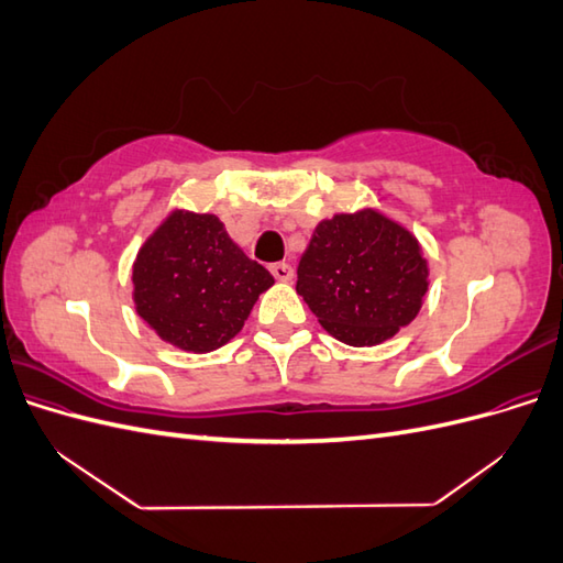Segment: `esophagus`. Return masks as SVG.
I'll use <instances>...</instances> for the list:
<instances>
[{
  "mask_svg": "<svg viewBox=\"0 0 563 563\" xmlns=\"http://www.w3.org/2000/svg\"><path fill=\"white\" fill-rule=\"evenodd\" d=\"M269 272H272V275H275L277 282H291V279H294V267L288 265V263H275V265H269Z\"/></svg>",
  "mask_w": 563,
  "mask_h": 563,
  "instance_id": "1",
  "label": "esophagus"
}]
</instances>
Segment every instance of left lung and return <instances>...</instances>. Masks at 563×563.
Wrapping results in <instances>:
<instances>
[{"label": "left lung", "mask_w": 563, "mask_h": 563, "mask_svg": "<svg viewBox=\"0 0 563 563\" xmlns=\"http://www.w3.org/2000/svg\"><path fill=\"white\" fill-rule=\"evenodd\" d=\"M430 288L418 236L376 207L319 220L296 291L329 335L373 347L411 323Z\"/></svg>", "instance_id": "obj_1"}]
</instances>
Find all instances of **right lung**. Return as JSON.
<instances>
[{"label": "right lung", "instance_id": "obj_1", "mask_svg": "<svg viewBox=\"0 0 563 563\" xmlns=\"http://www.w3.org/2000/svg\"><path fill=\"white\" fill-rule=\"evenodd\" d=\"M133 305L164 343L207 354L242 331L275 284L232 242L216 213L168 211L133 261Z\"/></svg>", "mask_w": 563, "mask_h": 563}]
</instances>
